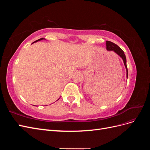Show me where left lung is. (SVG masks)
Listing matches in <instances>:
<instances>
[{
	"mask_svg": "<svg viewBox=\"0 0 150 150\" xmlns=\"http://www.w3.org/2000/svg\"><path fill=\"white\" fill-rule=\"evenodd\" d=\"M106 49L108 50V51L115 52L120 57H121L122 61H123L124 64H125V66L126 67V78H128V68H127V66H126V58L125 52L118 46H117V45L115 44V43H113L111 41H106Z\"/></svg>",
	"mask_w": 150,
	"mask_h": 150,
	"instance_id": "8db88e82",
	"label": "left lung"
}]
</instances>
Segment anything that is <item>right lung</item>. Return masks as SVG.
<instances>
[{
  "label": "right lung",
  "instance_id": "right-lung-1",
  "mask_svg": "<svg viewBox=\"0 0 150 150\" xmlns=\"http://www.w3.org/2000/svg\"><path fill=\"white\" fill-rule=\"evenodd\" d=\"M45 39L44 38H40V39H38V40H35V41H34V42H33V43H32V44H33V43H34V42H38V41H39V40H44ZM60 99V98H59L58 99H57V100H59V99Z\"/></svg>",
  "mask_w": 150,
  "mask_h": 150
}]
</instances>
